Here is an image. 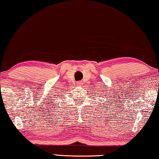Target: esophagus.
<instances>
[{"label": "esophagus", "mask_w": 159, "mask_h": 159, "mask_svg": "<svg viewBox=\"0 0 159 159\" xmlns=\"http://www.w3.org/2000/svg\"><path fill=\"white\" fill-rule=\"evenodd\" d=\"M77 84H78V85H82V84H83V82H82V81H80V82H77Z\"/></svg>", "instance_id": "34e87169"}]
</instances>
